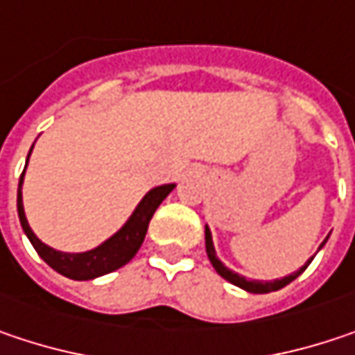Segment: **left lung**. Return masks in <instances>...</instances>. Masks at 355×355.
Here are the masks:
<instances>
[{
  "label": "left lung",
  "mask_w": 355,
  "mask_h": 355,
  "mask_svg": "<svg viewBox=\"0 0 355 355\" xmlns=\"http://www.w3.org/2000/svg\"><path fill=\"white\" fill-rule=\"evenodd\" d=\"M327 242V240H325ZM323 242V243H325ZM323 243L319 245V250L323 248ZM205 250H207V256H209V262L213 264V268L217 270L219 276H223L227 282H232V284H236V286H240L243 291H248V293H256V295H262V293H272V291H278V288H282V286H286L288 282H293L299 274L305 272V268L311 264V260H306L305 266H301L297 272L288 274V276H284V278H276V280H248L245 276L242 274L234 272V270H230L219 258H217V254H215V248H213V238H211V232L209 227L205 225Z\"/></svg>",
  "instance_id": "left-lung-1"
}]
</instances>
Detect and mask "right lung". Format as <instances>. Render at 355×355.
Returning a JSON list of instances; mask_svg holds the SVG:
<instances>
[{
  "mask_svg": "<svg viewBox=\"0 0 355 355\" xmlns=\"http://www.w3.org/2000/svg\"><path fill=\"white\" fill-rule=\"evenodd\" d=\"M32 148H30V152H32ZM30 152H28V158H30ZM26 166H28V160H26ZM26 166H24V173L19 177V184H17V217H19L21 230L28 236V240L32 242L34 250L38 252V256L49 264L50 268H54L58 274L73 278V280H93L97 276L110 274L125 266L136 256V252L144 242L148 223H150L154 211L158 209V205L177 187L171 182V184H160V187L150 189L144 195V199L138 203V207L134 209V213L130 215V219L113 234L110 240H105L101 245H97L93 250L69 254V252H58L44 242H40L36 238V234L32 232V227L28 225L24 203H21V184H24Z\"/></svg>",
  "mask_w": 355,
  "mask_h": 355,
  "instance_id": "obj_1",
  "label": "right lung"
}]
</instances>
